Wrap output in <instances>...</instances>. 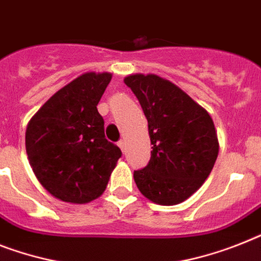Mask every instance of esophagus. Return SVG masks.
<instances>
[{
    "instance_id": "obj_1",
    "label": "esophagus",
    "mask_w": 261,
    "mask_h": 261,
    "mask_svg": "<svg viewBox=\"0 0 261 261\" xmlns=\"http://www.w3.org/2000/svg\"><path fill=\"white\" fill-rule=\"evenodd\" d=\"M117 145L120 146V149H121L122 152L125 150V141H124V140H120V141L117 143Z\"/></svg>"
}]
</instances>
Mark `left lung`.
Wrapping results in <instances>:
<instances>
[{"label": "left lung", "mask_w": 261, "mask_h": 261, "mask_svg": "<svg viewBox=\"0 0 261 261\" xmlns=\"http://www.w3.org/2000/svg\"><path fill=\"white\" fill-rule=\"evenodd\" d=\"M148 120L152 152L135 171L137 188L159 205H176L204 184L219 154L210 113L169 80L136 73L124 79Z\"/></svg>", "instance_id": "obj_1"}]
</instances>
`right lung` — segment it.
<instances>
[{
  "instance_id": "1",
  "label": "right lung",
  "mask_w": 261,
  "mask_h": 261,
  "mask_svg": "<svg viewBox=\"0 0 261 261\" xmlns=\"http://www.w3.org/2000/svg\"><path fill=\"white\" fill-rule=\"evenodd\" d=\"M112 73H84L56 92L30 118L29 164L56 199L87 204L102 195L121 150L105 139L97 104Z\"/></svg>"
}]
</instances>
